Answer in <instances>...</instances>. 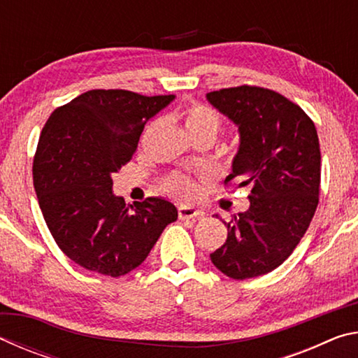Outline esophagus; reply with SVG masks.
<instances>
[{
  "label": "esophagus",
  "instance_id": "obj_1",
  "mask_svg": "<svg viewBox=\"0 0 358 358\" xmlns=\"http://www.w3.org/2000/svg\"><path fill=\"white\" fill-rule=\"evenodd\" d=\"M203 211L197 210L194 207H186V205H181L178 207V217L180 220H194V217H202Z\"/></svg>",
  "mask_w": 358,
  "mask_h": 358
}]
</instances>
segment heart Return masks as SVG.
I'll list each match as a JSON object with an SVG mask.
<instances>
[{"instance_id": "obj_1", "label": "heart", "mask_w": 358, "mask_h": 358, "mask_svg": "<svg viewBox=\"0 0 358 358\" xmlns=\"http://www.w3.org/2000/svg\"><path fill=\"white\" fill-rule=\"evenodd\" d=\"M181 117H183L185 128L189 132V136L201 134V132H213L216 136L221 129L222 121L220 113L203 104H191L185 107ZM164 189L180 201H191L197 194V185L185 173H173L166 180Z\"/></svg>"}]
</instances>
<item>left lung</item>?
I'll list each match as a JSON object with an SVG mask.
<instances>
[{"mask_svg":"<svg viewBox=\"0 0 358 358\" xmlns=\"http://www.w3.org/2000/svg\"><path fill=\"white\" fill-rule=\"evenodd\" d=\"M237 124L240 147L226 181L251 185L250 208L224 222L227 240L210 254L234 280L270 273L310 227L319 203L320 147L313 120L282 94L260 87L207 93Z\"/></svg>","mask_w":358,"mask_h":358,"instance_id":"left-lung-1","label":"left lung"}]
</instances>
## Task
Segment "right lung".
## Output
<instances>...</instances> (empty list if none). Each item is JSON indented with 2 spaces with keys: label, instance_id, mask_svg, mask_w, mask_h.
Wrapping results in <instances>:
<instances>
[{
  "label": "right lung",
  "instance_id": "right-lung-1",
  "mask_svg": "<svg viewBox=\"0 0 358 358\" xmlns=\"http://www.w3.org/2000/svg\"><path fill=\"white\" fill-rule=\"evenodd\" d=\"M175 99L126 90H92L47 120L33 161V183L47 227L66 256L118 278L141 265L162 230L177 221L172 202L126 205L112 173L131 161L150 118Z\"/></svg>",
  "mask_w": 358,
  "mask_h": 358
}]
</instances>
